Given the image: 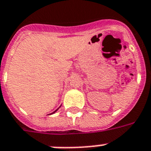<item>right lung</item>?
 <instances>
[{"label":"right lung","instance_id":"1","mask_svg":"<svg viewBox=\"0 0 151 151\" xmlns=\"http://www.w3.org/2000/svg\"><path fill=\"white\" fill-rule=\"evenodd\" d=\"M57 110H58V109H56V111H53V112H52V113H51V114H53V113H55V112H56V111H57ZM51 114H50V115H51Z\"/></svg>","mask_w":151,"mask_h":151}]
</instances>
